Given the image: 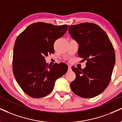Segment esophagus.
<instances>
[{"label":"esophagus","mask_w":122,"mask_h":122,"mask_svg":"<svg viewBox=\"0 0 122 122\" xmlns=\"http://www.w3.org/2000/svg\"><path fill=\"white\" fill-rule=\"evenodd\" d=\"M68 69H69V70H71V66H70V65L68 66Z\"/></svg>","instance_id":"esophagus-1"}]
</instances>
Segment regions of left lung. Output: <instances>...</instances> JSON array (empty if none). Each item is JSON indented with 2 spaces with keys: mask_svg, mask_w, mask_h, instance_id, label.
<instances>
[{
  "mask_svg": "<svg viewBox=\"0 0 122 122\" xmlns=\"http://www.w3.org/2000/svg\"><path fill=\"white\" fill-rule=\"evenodd\" d=\"M69 33L78 44V55L87 60L85 68L72 66L76 78L70 83L74 94L85 98H93L106 89L115 63V51L106 32L90 23L69 25Z\"/></svg>",
  "mask_w": 122,
  "mask_h": 122,
  "instance_id": "8db88e82",
  "label": "left lung"
}]
</instances>
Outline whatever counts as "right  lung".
<instances>
[{"label": "right lung", "mask_w": 122, "mask_h": 122, "mask_svg": "<svg viewBox=\"0 0 122 122\" xmlns=\"http://www.w3.org/2000/svg\"><path fill=\"white\" fill-rule=\"evenodd\" d=\"M67 29V25L37 22L29 25L16 39L13 73L20 87L30 97L39 98L49 94L56 81L66 73L68 67L65 64L48 67L45 57L54 53L55 42Z\"/></svg>", "instance_id": "right-lung-1"}]
</instances>
